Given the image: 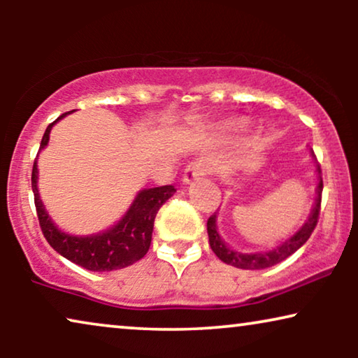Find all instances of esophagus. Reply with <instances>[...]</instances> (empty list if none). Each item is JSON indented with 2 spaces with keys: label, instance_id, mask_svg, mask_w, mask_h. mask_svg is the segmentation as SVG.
I'll return each mask as SVG.
<instances>
[{
  "label": "esophagus",
  "instance_id": "34e87169",
  "mask_svg": "<svg viewBox=\"0 0 358 358\" xmlns=\"http://www.w3.org/2000/svg\"><path fill=\"white\" fill-rule=\"evenodd\" d=\"M207 166L203 163H200V161H195V163H190L187 168L184 171V176H182V182L184 184H192L194 180H197L202 178V176L207 174Z\"/></svg>",
  "mask_w": 358,
  "mask_h": 358
}]
</instances>
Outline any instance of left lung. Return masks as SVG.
Instances as JSON below:
<instances>
[{
    "label": "left lung",
    "instance_id": "left-lung-1",
    "mask_svg": "<svg viewBox=\"0 0 358 358\" xmlns=\"http://www.w3.org/2000/svg\"><path fill=\"white\" fill-rule=\"evenodd\" d=\"M311 156L316 159L315 153L311 151ZM317 178H320V182H317V197L315 202V207L311 210V215L308 220L303 223V227L298 229V231L293 234L292 238H288L285 243H282L280 246L271 249V251L266 252H251V254H243L238 251H233L231 248H228L222 238H220L218 228H217V213H213L212 217L208 218L207 222V231H208V243L212 251L217 254L220 261H223L228 266L238 267V268H246V271H259V268H267L275 266V264L285 261L288 256H292L293 252L298 251L303 244H305L308 239H310L311 233L315 231L317 220H320V212H321V194H322V178H321V168L317 164Z\"/></svg>",
    "mask_w": 358,
    "mask_h": 358
}]
</instances>
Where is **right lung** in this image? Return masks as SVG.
<instances>
[{
	"mask_svg": "<svg viewBox=\"0 0 358 358\" xmlns=\"http://www.w3.org/2000/svg\"><path fill=\"white\" fill-rule=\"evenodd\" d=\"M70 112L62 114L55 122H52L47 127L41 141V150L45 148L48 143L52 127ZM37 173L36 158L32 168V192L38 224H41L47 243L68 261L92 272L117 271V268L129 267L136 261H140L150 249L156 213H158L161 205L169 197H173V194L176 192L174 185H161V187L140 190L134 203L130 205L127 213L114 227L102 233L90 234V236H73V234L63 233L62 229H58L55 223L52 222V218L48 217L41 195H38Z\"/></svg>",
	"mask_w": 358,
	"mask_h": 358,
	"instance_id": "add662e5",
	"label": "right lung"
}]
</instances>
